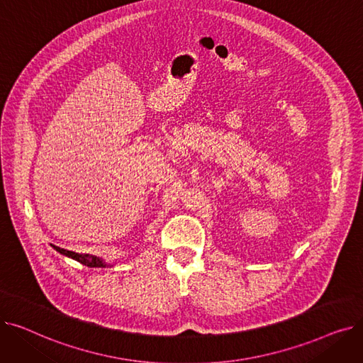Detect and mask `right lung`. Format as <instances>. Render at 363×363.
<instances>
[{
    "instance_id": "obj_1",
    "label": "right lung",
    "mask_w": 363,
    "mask_h": 363,
    "mask_svg": "<svg viewBox=\"0 0 363 363\" xmlns=\"http://www.w3.org/2000/svg\"><path fill=\"white\" fill-rule=\"evenodd\" d=\"M52 249L55 252H59L60 255L66 256V257H70L76 262H79L85 266H88V268H111V263L106 262L103 257H99V256H92V255H79V253H74V252H69V250H65L62 249V247H57V245H52Z\"/></svg>"
}]
</instances>
